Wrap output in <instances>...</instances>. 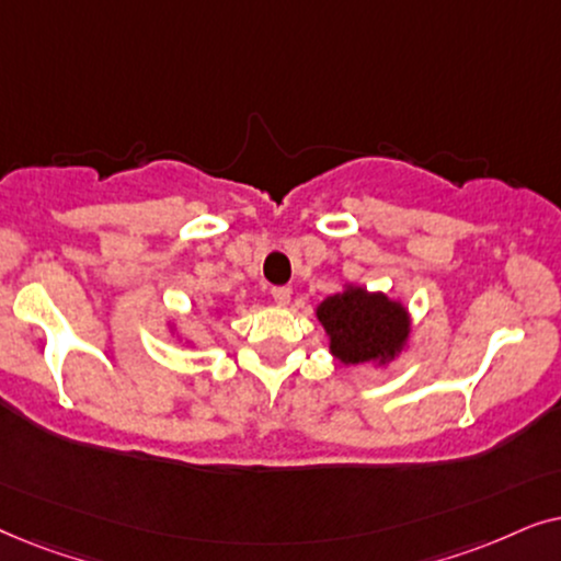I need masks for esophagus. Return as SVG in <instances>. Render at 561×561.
<instances>
[{
    "mask_svg": "<svg viewBox=\"0 0 561 561\" xmlns=\"http://www.w3.org/2000/svg\"><path fill=\"white\" fill-rule=\"evenodd\" d=\"M289 297H293V293H289V287H274L272 289V300L276 305H289Z\"/></svg>",
    "mask_w": 561,
    "mask_h": 561,
    "instance_id": "34e87169",
    "label": "esophagus"
}]
</instances>
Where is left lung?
<instances>
[{
    "label": "left lung",
    "mask_w": 561,
    "mask_h": 561,
    "mask_svg": "<svg viewBox=\"0 0 561 561\" xmlns=\"http://www.w3.org/2000/svg\"><path fill=\"white\" fill-rule=\"evenodd\" d=\"M316 316L331 339V354L341 364H390L410 339L405 305L382 293L346 285L325 297Z\"/></svg>",
    "instance_id": "left-lung-1"
}]
</instances>
